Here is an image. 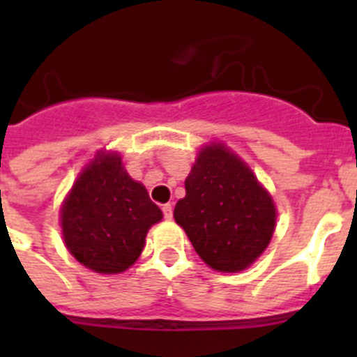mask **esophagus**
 Instances as JSON below:
<instances>
[{"label": "esophagus", "mask_w": 357, "mask_h": 357, "mask_svg": "<svg viewBox=\"0 0 357 357\" xmlns=\"http://www.w3.org/2000/svg\"><path fill=\"white\" fill-rule=\"evenodd\" d=\"M162 214H164V218H166V220H172V218H173V206H172V204H164Z\"/></svg>", "instance_id": "esophagus-1"}]
</instances>
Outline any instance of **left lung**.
I'll use <instances>...</instances> for the list:
<instances>
[{
  "mask_svg": "<svg viewBox=\"0 0 357 357\" xmlns=\"http://www.w3.org/2000/svg\"><path fill=\"white\" fill-rule=\"evenodd\" d=\"M175 222L202 261L218 272L250 266L275 229V204L252 169L225 144L202 148L176 202Z\"/></svg>",
  "mask_w": 357,
  "mask_h": 357,
  "instance_id": "obj_1",
  "label": "left lung"
}]
</instances>
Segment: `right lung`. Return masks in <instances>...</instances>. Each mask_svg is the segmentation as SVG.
Segmentation results:
<instances>
[{"label": "right lung", "instance_id": "obj_1", "mask_svg": "<svg viewBox=\"0 0 357 357\" xmlns=\"http://www.w3.org/2000/svg\"><path fill=\"white\" fill-rule=\"evenodd\" d=\"M162 220L119 153H98L73 184L61 211L62 236L75 259L96 273H121L139 259L146 232Z\"/></svg>", "mask_w": 357, "mask_h": 357}]
</instances>
